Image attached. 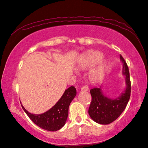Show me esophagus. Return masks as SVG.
<instances>
[{
  "instance_id": "1",
  "label": "esophagus",
  "mask_w": 148,
  "mask_h": 148,
  "mask_svg": "<svg viewBox=\"0 0 148 148\" xmlns=\"http://www.w3.org/2000/svg\"><path fill=\"white\" fill-rule=\"evenodd\" d=\"M81 90L82 91V92H86V91L88 90V86H86V85L83 86L81 88Z\"/></svg>"
}]
</instances>
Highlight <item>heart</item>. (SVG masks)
I'll return each instance as SVG.
<instances>
[{"mask_svg":"<svg viewBox=\"0 0 148 148\" xmlns=\"http://www.w3.org/2000/svg\"><path fill=\"white\" fill-rule=\"evenodd\" d=\"M101 53L98 51L93 52L92 54L84 60L82 63V66L83 67H89L95 64L97 62H98L99 60L102 58ZM103 72V65L102 64H99L98 65L95 66L93 68L91 69L90 71V76L91 78L93 79H99V78L102 76Z\"/></svg>","mask_w":148,"mask_h":148,"instance_id":"b5f03b06","label":"heart"}]
</instances>
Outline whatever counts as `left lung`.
I'll list each match as a JSON object with an SVG mask.
<instances>
[{
    "label": "left lung",
    "mask_w": 148,
    "mask_h": 148,
    "mask_svg": "<svg viewBox=\"0 0 148 148\" xmlns=\"http://www.w3.org/2000/svg\"><path fill=\"white\" fill-rule=\"evenodd\" d=\"M123 63V74L126 76V89L121 95L111 99L103 95L100 88L90 90L92 95L88 109L89 115L94 121L102 125H108L115 121L124 111L129 101L131 93V83L128 67L125 59L120 55Z\"/></svg>",
    "instance_id": "1"
}]
</instances>
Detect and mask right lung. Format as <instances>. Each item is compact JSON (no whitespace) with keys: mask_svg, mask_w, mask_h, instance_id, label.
Listing matches in <instances>:
<instances>
[{"mask_svg":"<svg viewBox=\"0 0 148 148\" xmlns=\"http://www.w3.org/2000/svg\"><path fill=\"white\" fill-rule=\"evenodd\" d=\"M76 95V88L71 86L65 91L64 95L52 108L41 114H31L22 104L21 107L31 120L37 126L42 129L55 132L64 126L68 117L69 105Z\"/></svg>","mask_w":148,"mask_h":148,"instance_id":"obj_1","label":"right lung"}]
</instances>
